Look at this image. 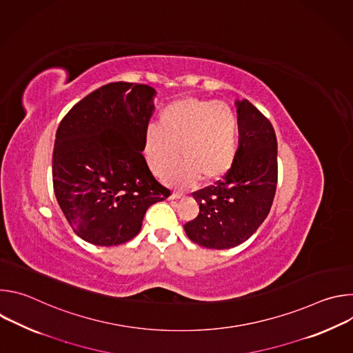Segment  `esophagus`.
<instances>
[{
	"label": "esophagus",
	"mask_w": 353,
	"mask_h": 353,
	"mask_svg": "<svg viewBox=\"0 0 353 353\" xmlns=\"http://www.w3.org/2000/svg\"><path fill=\"white\" fill-rule=\"evenodd\" d=\"M183 195H184V194L180 192V191H173L172 195H170V199H179V198H181Z\"/></svg>",
	"instance_id": "34e87169"
}]
</instances>
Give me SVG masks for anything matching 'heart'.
<instances>
[{
	"label": "heart",
	"instance_id": "b5f03b06",
	"mask_svg": "<svg viewBox=\"0 0 353 353\" xmlns=\"http://www.w3.org/2000/svg\"><path fill=\"white\" fill-rule=\"evenodd\" d=\"M237 117L233 109L214 100L184 97L168 105L159 114V124L146 128L143 157L157 176L168 174L183 162L169 180L174 185H190L203 179L223 177L237 154Z\"/></svg>",
	"mask_w": 353,
	"mask_h": 353
}]
</instances>
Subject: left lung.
I'll list each match as a JSON object with an SVG mask.
<instances>
[{"label":"left lung","mask_w":353,"mask_h":353,"mask_svg":"<svg viewBox=\"0 0 353 353\" xmlns=\"http://www.w3.org/2000/svg\"><path fill=\"white\" fill-rule=\"evenodd\" d=\"M239 148L233 166L218 180L192 192L198 216L184 225L190 240L207 248L245 241L270 214L278 183V143L271 121L247 99L236 102Z\"/></svg>","instance_id":"1"}]
</instances>
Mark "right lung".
<instances>
[{
  "label": "right lung",
  "mask_w": 353,
  "mask_h": 353,
  "mask_svg": "<svg viewBox=\"0 0 353 353\" xmlns=\"http://www.w3.org/2000/svg\"><path fill=\"white\" fill-rule=\"evenodd\" d=\"M154 94L142 83H108L79 100L57 128L54 194L88 243H127L139 233L146 210L170 195L142 155Z\"/></svg>",
  "instance_id": "add662e5"
}]
</instances>
